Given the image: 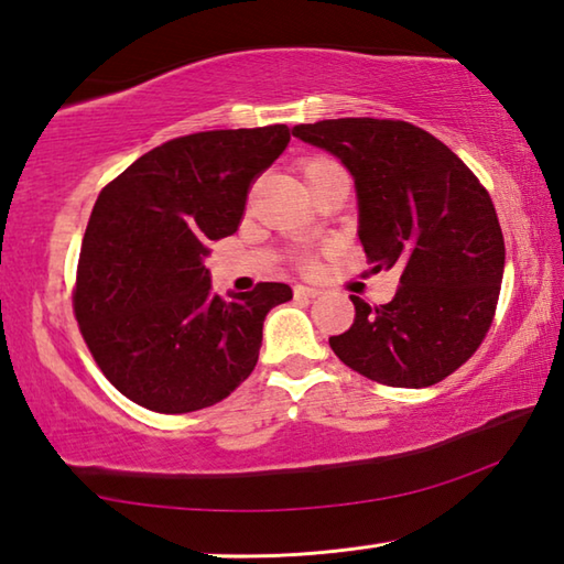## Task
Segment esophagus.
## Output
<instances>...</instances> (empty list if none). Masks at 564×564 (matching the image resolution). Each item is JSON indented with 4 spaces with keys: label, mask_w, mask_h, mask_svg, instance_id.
I'll return each instance as SVG.
<instances>
[{
    "label": "esophagus",
    "mask_w": 564,
    "mask_h": 564,
    "mask_svg": "<svg viewBox=\"0 0 564 564\" xmlns=\"http://www.w3.org/2000/svg\"><path fill=\"white\" fill-rule=\"evenodd\" d=\"M293 293L295 299H318L321 289H316V285H293Z\"/></svg>",
    "instance_id": "1"
}]
</instances>
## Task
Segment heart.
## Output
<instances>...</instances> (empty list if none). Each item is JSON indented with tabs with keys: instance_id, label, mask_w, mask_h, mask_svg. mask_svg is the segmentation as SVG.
Here are the masks:
<instances>
[{
	"instance_id": "b5f03b06",
	"label": "heart",
	"mask_w": 564,
	"mask_h": 564,
	"mask_svg": "<svg viewBox=\"0 0 564 564\" xmlns=\"http://www.w3.org/2000/svg\"><path fill=\"white\" fill-rule=\"evenodd\" d=\"M336 169H343L338 161H333L328 156H311L301 164V174L305 181H308V178H316L321 174H326V171H336Z\"/></svg>"
}]
</instances>
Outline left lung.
<instances>
[{"label":"left lung","instance_id":"left-lung-1","mask_svg":"<svg viewBox=\"0 0 564 564\" xmlns=\"http://www.w3.org/2000/svg\"><path fill=\"white\" fill-rule=\"evenodd\" d=\"M293 137L346 164L362 251L373 271H400L390 303L350 295L356 321L328 338L333 352L376 383H441L480 348L498 308L505 238L488 188L408 121L326 119L299 123Z\"/></svg>","mask_w":564,"mask_h":564}]
</instances>
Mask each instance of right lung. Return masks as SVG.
<instances>
[{"mask_svg": "<svg viewBox=\"0 0 564 564\" xmlns=\"http://www.w3.org/2000/svg\"><path fill=\"white\" fill-rule=\"evenodd\" d=\"M291 141L285 123L198 131L101 188L82 241L74 316L109 383L154 413L221 403L253 373L263 321L293 299L259 283L224 301L204 265L236 234L251 184Z\"/></svg>", "mask_w": 564, "mask_h": 564, "instance_id": "right-lung-1", "label": "right lung"}]
</instances>
